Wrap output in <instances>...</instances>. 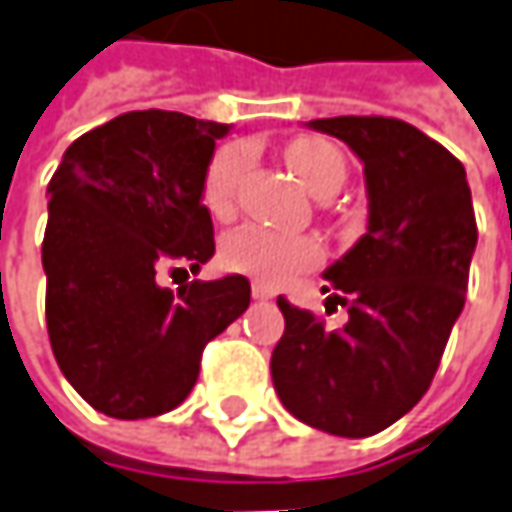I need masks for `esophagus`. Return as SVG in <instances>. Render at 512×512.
<instances>
[{
  "mask_svg": "<svg viewBox=\"0 0 512 512\" xmlns=\"http://www.w3.org/2000/svg\"><path fill=\"white\" fill-rule=\"evenodd\" d=\"M252 297H255V300H272L274 289L272 286H266V283H260V280H255V283H252Z\"/></svg>",
  "mask_w": 512,
  "mask_h": 512,
  "instance_id": "34e87169",
  "label": "esophagus"
}]
</instances>
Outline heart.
<instances>
[{"mask_svg": "<svg viewBox=\"0 0 512 512\" xmlns=\"http://www.w3.org/2000/svg\"><path fill=\"white\" fill-rule=\"evenodd\" d=\"M286 164L297 181L317 198L334 195L345 181L343 152L323 138H297L286 147ZM246 167V147L229 144L215 152L203 178V203L209 212L226 215L232 209L235 186ZM223 263L232 272L249 274L263 283H283L294 272L311 269L323 260V246L309 235L274 232L266 226H240L223 240Z\"/></svg>", "mask_w": 512, "mask_h": 512, "instance_id": "b5f03b06", "label": "heart"}]
</instances>
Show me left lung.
<instances>
[{"label": "left lung", "mask_w": 512, "mask_h": 512, "mask_svg": "<svg viewBox=\"0 0 512 512\" xmlns=\"http://www.w3.org/2000/svg\"><path fill=\"white\" fill-rule=\"evenodd\" d=\"M362 161L368 226L328 266L323 291L348 309L326 331L277 297L286 331L272 351V382L291 416L317 431L362 439L385 431L428 391L465 309L476 218L465 167L399 118H314Z\"/></svg>", "instance_id": "1"}]
</instances>
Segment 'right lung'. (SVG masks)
Wrapping results in <instances>:
<instances>
[{"label": "right lung", "mask_w": 512, "mask_h": 512, "mask_svg": "<svg viewBox=\"0 0 512 512\" xmlns=\"http://www.w3.org/2000/svg\"><path fill=\"white\" fill-rule=\"evenodd\" d=\"M232 127L135 110L76 138L47 184V334L67 382L113 419L178 408L212 337L249 309L243 274L164 289L215 255L203 178ZM186 272V269H175Z\"/></svg>", "instance_id": "1"}]
</instances>
